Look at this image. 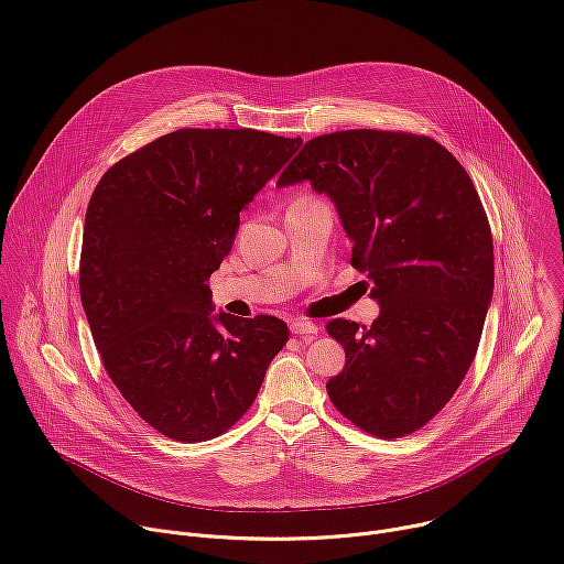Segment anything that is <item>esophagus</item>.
Returning <instances> with one entry per match:
<instances>
[{
	"mask_svg": "<svg viewBox=\"0 0 564 564\" xmlns=\"http://www.w3.org/2000/svg\"><path fill=\"white\" fill-rule=\"evenodd\" d=\"M291 330L297 333V335H315L319 328L315 322H308V319H295L291 322Z\"/></svg>",
	"mask_w": 564,
	"mask_h": 564,
	"instance_id": "1",
	"label": "esophagus"
}]
</instances>
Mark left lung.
<instances>
[{
  "mask_svg": "<svg viewBox=\"0 0 564 564\" xmlns=\"http://www.w3.org/2000/svg\"><path fill=\"white\" fill-rule=\"evenodd\" d=\"M300 182L333 202L351 264L380 304L371 326L326 324L347 354L326 393L367 433H413L465 380L494 297V240L478 191L431 138L371 129L306 142L278 186Z\"/></svg>",
  "mask_w": 564,
  "mask_h": 564,
  "instance_id": "obj_1",
  "label": "left lung"
}]
</instances>
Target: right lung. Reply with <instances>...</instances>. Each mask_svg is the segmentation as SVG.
Instances as JSON below:
<instances>
[{"mask_svg":"<svg viewBox=\"0 0 564 564\" xmlns=\"http://www.w3.org/2000/svg\"><path fill=\"white\" fill-rule=\"evenodd\" d=\"M300 147L251 129H180L110 166L90 195L82 306L112 384L166 437L234 426L289 340L273 315L213 313L206 280L240 213Z\"/></svg>","mask_w":564,"mask_h":564,"instance_id":"1","label":"right lung"}]
</instances>
